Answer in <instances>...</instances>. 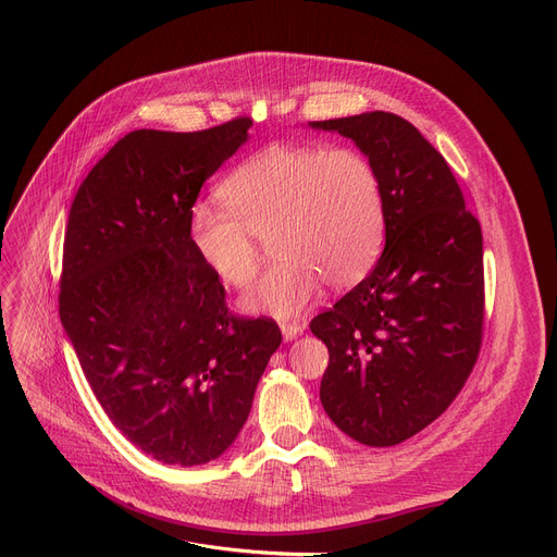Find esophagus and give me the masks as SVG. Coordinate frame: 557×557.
<instances>
[{
  "mask_svg": "<svg viewBox=\"0 0 557 557\" xmlns=\"http://www.w3.org/2000/svg\"><path fill=\"white\" fill-rule=\"evenodd\" d=\"M280 327H282L284 341H294L296 336H300V334L305 332V325L298 323V320H284V323H282Z\"/></svg>",
  "mask_w": 557,
  "mask_h": 557,
  "instance_id": "obj_1",
  "label": "esophagus"
}]
</instances>
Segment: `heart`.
<instances>
[{
    "mask_svg": "<svg viewBox=\"0 0 557 557\" xmlns=\"http://www.w3.org/2000/svg\"><path fill=\"white\" fill-rule=\"evenodd\" d=\"M223 208L189 210V242L208 271L232 288L261 267V242L280 259L246 296V307L296 315L327 282L352 286L382 252V175L355 146L273 144L252 153L219 187Z\"/></svg>",
    "mask_w": 557,
    "mask_h": 557,
    "instance_id": "1",
    "label": "heart"
}]
</instances>
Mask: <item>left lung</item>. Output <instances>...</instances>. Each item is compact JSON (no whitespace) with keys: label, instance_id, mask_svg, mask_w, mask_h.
<instances>
[{"label":"left lung","instance_id":"8db88e82","mask_svg":"<svg viewBox=\"0 0 557 557\" xmlns=\"http://www.w3.org/2000/svg\"><path fill=\"white\" fill-rule=\"evenodd\" d=\"M311 126L357 141L386 202L376 267L309 325L330 349L320 401L357 443L393 447L441 418L479 361L481 223L447 160L404 116L374 110Z\"/></svg>","mask_w":557,"mask_h":557}]
</instances>
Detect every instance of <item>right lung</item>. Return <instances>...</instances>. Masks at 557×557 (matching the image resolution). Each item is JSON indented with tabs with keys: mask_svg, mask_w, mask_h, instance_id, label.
Returning a JSON list of instances; mask_svg holds the SVG:
<instances>
[{
	"mask_svg": "<svg viewBox=\"0 0 557 557\" xmlns=\"http://www.w3.org/2000/svg\"><path fill=\"white\" fill-rule=\"evenodd\" d=\"M250 126L124 135L81 183L65 227L58 311L83 374L112 424L166 465H202L234 443L282 343L273 318L227 309L189 242L202 183Z\"/></svg>",
	"mask_w": 557,
	"mask_h": 557,
	"instance_id": "right-lung-1",
	"label": "right lung"
}]
</instances>
